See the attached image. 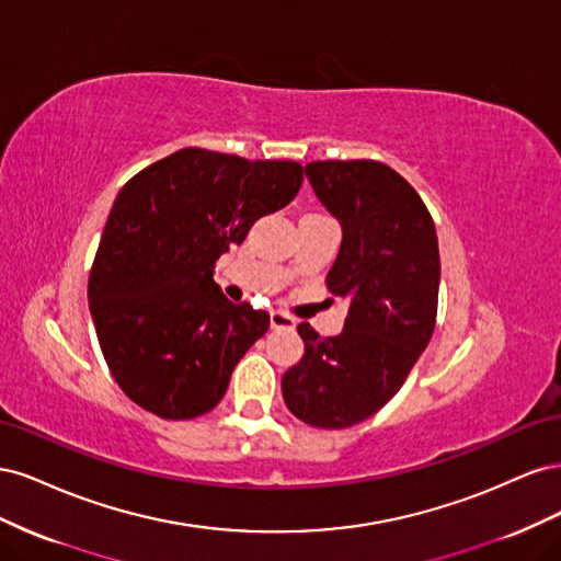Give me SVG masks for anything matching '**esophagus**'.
<instances>
[{"label":"esophagus","mask_w":561,"mask_h":561,"mask_svg":"<svg viewBox=\"0 0 561 561\" xmlns=\"http://www.w3.org/2000/svg\"><path fill=\"white\" fill-rule=\"evenodd\" d=\"M297 325L295 318H290L283 311H271V328L274 330H293Z\"/></svg>","instance_id":"1"}]
</instances>
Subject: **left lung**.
<instances>
[{
  "instance_id": "left-lung-1",
  "label": "left lung",
  "mask_w": 561,
  "mask_h": 561,
  "mask_svg": "<svg viewBox=\"0 0 561 561\" xmlns=\"http://www.w3.org/2000/svg\"><path fill=\"white\" fill-rule=\"evenodd\" d=\"M313 192L342 225L325 278L348 301L342 334L301 322V360L283 375L287 410L316 428H348L377 414L428 346L439 290L437 233L414 186L379 161H313Z\"/></svg>"
}]
</instances>
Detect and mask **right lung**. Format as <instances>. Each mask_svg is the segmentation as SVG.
I'll list each match as a JSON object with an SVG mask.
<instances>
[{
    "label": "right lung",
    "mask_w": 561,
    "mask_h": 561,
    "mask_svg": "<svg viewBox=\"0 0 561 561\" xmlns=\"http://www.w3.org/2000/svg\"><path fill=\"white\" fill-rule=\"evenodd\" d=\"M295 161H248L186 147L118 192L89 278L100 348L124 393L161 419H196L222 400L268 313L229 301L215 262L260 217L290 203Z\"/></svg>",
    "instance_id": "obj_1"
}]
</instances>
